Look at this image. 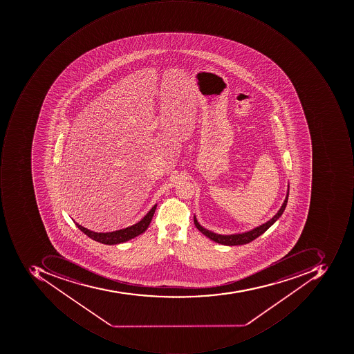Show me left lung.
I'll return each mask as SVG.
<instances>
[{
  "instance_id": "8db88e82",
  "label": "left lung",
  "mask_w": 354,
  "mask_h": 354,
  "mask_svg": "<svg viewBox=\"0 0 354 354\" xmlns=\"http://www.w3.org/2000/svg\"><path fill=\"white\" fill-rule=\"evenodd\" d=\"M288 196L289 183L287 184L286 196H285L284 202H283L280 209L277 210V213L275 214L271 219H269L268 221L261 224V225L254 227V229L250 230V231L243 232V233L229 234V235L215 233V232L210 231V230H207L205 229V227H202L201 224H200L199 222H198V220H196V215L194 216V225H196V229L199 230L202 234H204L206 237H208V239L215 241V243H221V245H245V243H251V241H254V239H257V237L261 236V234L265 233V232H266L267 230H268L269 227H270L271 225H272L275 221H277V219L283 215L285 208H286L287 201H288Z\"/></svg>"
}]
</instances>
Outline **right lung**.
I'll use <instances>...</instances> for the list:
<instances>
[{
  "instance_id": "add662e5",
  "label": "right lung",
  "mask_w": 354,
  "mask_h": 354,
  "mask_svg": "<svg viewBox=\"0 0 354 354\" xmlns=\"http://www.w3.org/2000/svg\"><path fill=\"white\" fill-rule=\"evenodd\" d=\"M158 204H155L150 210H149L147 215L145 216L140 221L137 223L133 224L131 227H125V229L118 230V231L106 232V233H97V232L91 231V230L86 229L82 227L81 224L77 223L74 221L75 225L83 232L84 234L91 237L93 241L97 243H104V245H118V243H125V241H131L135 239L140 234L145 233L146 230L150 225L151 220H152L153 215H154L155 209H156Z\"/></svg>"
}]
</instances>
